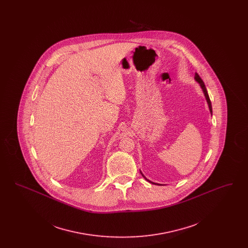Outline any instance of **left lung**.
Wrapping results in <instances>:
<instances>
[{
    "instance_id": "1",
    "label": "left lung",
    "mask_w": 248,
    "mask_h": 248,
    "mask_svg": "<svg viewBox=\"0 0 248 248\" xmlns=\"http://www.w3.org/2000/svg\"><path fill=\"white\" fill-rule=\"evenodd\" d=\"M195 80H196L198 83H200L201 87H202V91H203V93H204V95H205V97H206V100H207V103H208V106H209L210 112L212 113V105H211V101H210L209 95H208V93H207L206 87H205L204 83L202 82V80L201 79V77L199 76L198 73H195ZM146 179H147V178H146ZM147 180H148V179H147ZM149 181H150V180H149ZM150 182H151V181H150ZM151 183H154V182H151ZM154 184H155V183H154Z\"/></svg>"
}]
</instances>
